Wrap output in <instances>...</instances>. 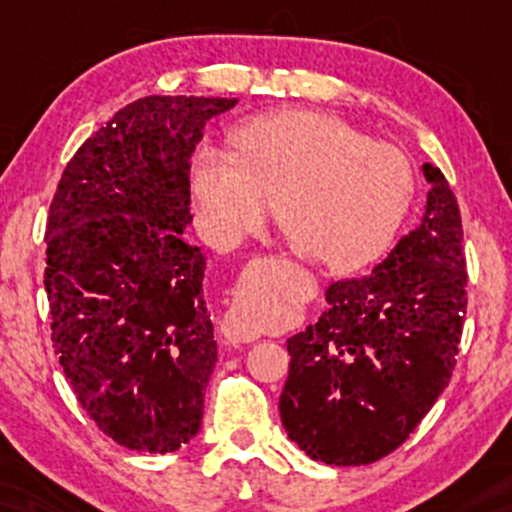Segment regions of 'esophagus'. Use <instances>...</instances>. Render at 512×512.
Wrapping results in <instances>:
<instances>
[{
	"label": "esophagus",
	"instance_id": "34e87169",
	"mask_svg": "<svg viewBox=\"0 0 512 512\" xmlns=\"http://www.w3.org/2000/svg\"><path fill=\"white\" fill-rule=\"evenodd\" d=\"M223 332H226V337L231 339L233 344H250L255 342L260 334H257L255 330H252L250 325H245L243 320L236 313H231L226 317V325H223Z\"/></svg>",
	"mask_w": 512,
	"mask_h": 512
}]
</instances>
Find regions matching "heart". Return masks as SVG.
I'll use <instances>...</instances> for the list:
<instances>
[{
	"instance_id": "heart-1",
	"label": "heart",
	"mask_w": 512,
	"mask_h": 512,
	"mask_svg": "<svg viewBox=\"0 0 512 512\" xmlns=\"http://www.w3.org/2000/svg\"><path fill=\"white\" fill-rule=\"evenodd\" d=\"M236 154L202 146L190 187L204 238L233 248L255 231L269 199L291 248L351 269L373 260L407 214L414 180L404 154L349 122L315 110H281L231 132Z\"/></svg>"
}]
</instances>
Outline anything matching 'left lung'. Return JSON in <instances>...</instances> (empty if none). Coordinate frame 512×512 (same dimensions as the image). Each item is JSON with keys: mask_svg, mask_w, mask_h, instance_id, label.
Wrapping results in <instances>:
<instances>
[{"mask_svg": "<svg viewBox=\"0 0 512 512\" xmlns=\"http://www.w3.org/2000/svg\"><path fill=\"white\" fill-rule=\"evenodd\" d=\"M424 219L373 272L334 281L327 308L286 342L281 424L305 455L337 467L397 450L455 370L467 267L457 199L426 163Z\"/></svg>", "mask_w": 512, "mask_h": 512, "instance_id": "obj_1", "label": "left lung"}]
</instances>
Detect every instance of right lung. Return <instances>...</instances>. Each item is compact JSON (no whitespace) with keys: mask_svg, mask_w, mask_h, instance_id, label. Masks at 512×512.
<instances>
[{"mask_svg":"<svg viewBox=\"0 0 512 512\" xmlns=\"http://www.w3.org/2000/svg\"><path fill=\"white\" fill-rule=\"evenodd\" d=\"M236 98L146 96L88 137L64 168L45 233L52 346L108 438L173 452L197 436L216 366L207 257L192 221L190 158Z\"/></svg>","mask_w":512,"mask_h":512,"instance_id":"obj_1","label":"right lung"}]
</instances>
